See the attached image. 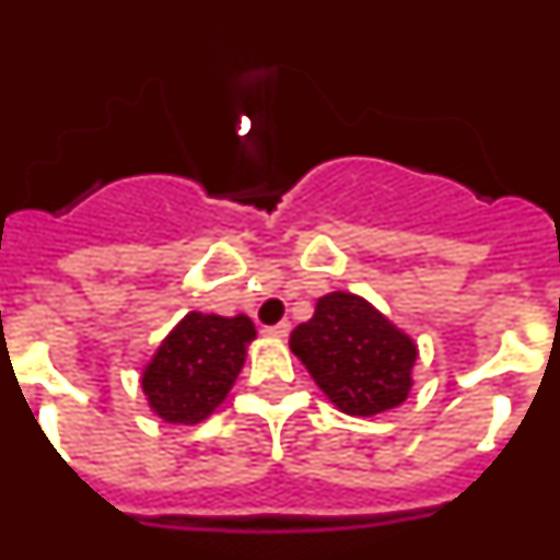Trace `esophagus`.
<instances>
[{
	"mask_svg": "<svg viewBox=\"0 0 560 560\" xmlns=\"http://www.w3.org/2000/svg\"><path fill=\"white\" fill-rule=\"evenodd\" d=\"M289 330H291V325L283 319V323H277V325H271V328H266V334L275 336V339H285V336H289Z\"/></svg>",
	"mask_w": 560,
	"mask_h": 560,
	"instance_id": "34e87169",
	"label": "esophagus"
}]
</instances>
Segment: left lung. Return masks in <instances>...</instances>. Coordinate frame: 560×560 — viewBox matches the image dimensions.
Masks as SVG:
<instances>
[{"label": "left lung", "instance_id": "8db88e82", "mask_svg": "<svg viewBox=\"0 0 560 560\" xmlns=\"http://www.w3.org/2000/svg\"><path fill=\"white\" fill-rule=\"evenodd\" d=\"M289 345L345 415L387 412L412 389L415 341L355 294L319 296L314 316L291 330Z\"/></svg>", "mask_w": 560, "mask_h": 560}]
</instances>
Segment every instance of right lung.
<instances>
[{"label": "right lung", "mask_w": 560, "mask_h": 560, "mask_svg": "<svg viewBox=\"0 0 560 560\" xmlns=\"http://www.w3.org/2000/svg\"><path fill=\"white\" fill-rule=\"evenodd\" d=\"M255 339L249 316L190 314L167 334L142 373L148 404L167 423H199L215 412Z\"/></svg>", "instance_id": "obj_1"}]
</instances>
